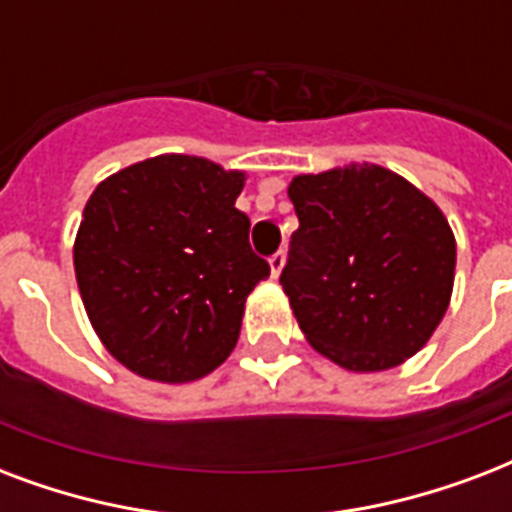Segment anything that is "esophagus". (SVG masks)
Returning a JSON list of instances; mask_svg holds the SVG:
<instances>
[{
  "instance_id": "34e87169",
  "label": "esophagus",
  "mask_w": 512,
  "mask_h": 512,
  "mask_svg": "<svg viewBox=\"0 0 512 512\" xmlns=\"http://www.w3.org/2000/svg\"><path fill=\"white\" fill-rule=\"evenodd\" d=\"M284 260H287V255H284V252H276V255H271V260H268V263H271L273 279H279L281 268H284Z\"/></svg>"
}]
</instances>
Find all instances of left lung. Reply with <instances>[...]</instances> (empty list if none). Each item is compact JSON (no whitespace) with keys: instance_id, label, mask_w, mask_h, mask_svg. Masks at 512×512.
Returning a JSON list of instances; mask_svg holds the SVG:
<instances>
[{"instance_id":"1","label":"left lung","mask_w":512,"mask_h":512,"mask_svg":"<svg viewBox=\"0 0 512 512\" xmlns=\"http://www.w3.org/2000/svg\"><path fill=\"white\" fill-rule=\"evenodd\" d=\"M300 228L281 271L305 340L350 372L404 364L449 308L457 244L409 180L350 164L289 183Z\"/></svg>"}]
</instances>
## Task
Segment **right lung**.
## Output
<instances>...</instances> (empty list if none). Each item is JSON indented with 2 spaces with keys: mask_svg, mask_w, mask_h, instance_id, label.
<instances>
[{
  "mask_svg": "<svg viewBox=\"0 0 512 512\" xmlns=\"http://www.w3.org/2000/svg\"><path fill=\"white\" fill-rule=\"evenodd\" d=\"M244 172L162 154L106 177L84 207L74 271L111 356L159 382H191L236 348L247 295L271 273L236 209Z\"/></svg>",
  "mask_w": 512,
  "mask_h": 512,
  "instance_id": "right-lung-1",
  "label": "right lung"
}]
</instances>
